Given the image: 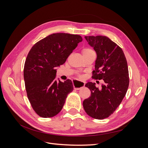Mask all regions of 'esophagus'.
<instances>
[{
    "instance_id": "esophagus-1",
    "label": "esophagus",
    "mask_w": 148,
    "mask_h": 148,
    "mask_svg": "<svg viewBox=\"0 0 148 148\" xmlns=\"http://www.w3.org/2000/svg\"><path fill=\"white\" fill-rule=\"evenodd\" d=\"M73 88L76 90H79L80 88H82L84 86L85 83L84 82H79V81H74L73 82Z\"/></svg>"
}]
</instances>
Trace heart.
Returning a JSON list of instances; mask_svg holds the SVG:
<instances>
[{"instance_id": "heart-1", "label": "heart", "mask_w": 148, "mask_h": 148, "mask_svg": "<svg viewBox=\"0 0 148 148\" xmlns=\"http://www.w3.org/2000/svg\"><path fill=\"white\" fill-rule=\"evenodd\" d=\"M91 51V49H87V48H85V49H83L82 53H85V52H88V51ZM80 77H82V76H80Z\"/></svg>"}]
</instances>
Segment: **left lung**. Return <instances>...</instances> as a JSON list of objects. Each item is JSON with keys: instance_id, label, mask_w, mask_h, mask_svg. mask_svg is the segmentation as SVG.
Returning a JSON list of instances; mask_svg holds the SVG:
<instances>
[{"instance_id": "left-lung-1", "label": "left lung", "mask_w": 148, "mask_h": 148, "mask_svg": "<svg viewBox=\"0 0 148 148\" xmlns=\"http://www.w3.org/2000/svg\"><path fill=\"white\" fill-rule=\"evenodd\" d=\"M84 38L97 54L92 78L103 79L105 83L101 89L96 88L95 83L85 84L90 89L91 96L83 101V106L90 117L104 119L114 113L127 93L129 85L127 62L122 49L109 38Z\"/></svg>"}]
</instances>
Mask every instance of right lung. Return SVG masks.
<instances>
[{"mask_svg":"<svg viewBox=\"0 0 148 148\" xmlns=\"http://www.w3.org/2000/svg\"><path fill=\"white\" fill-rule=\"evenodd\" d=\"M82 40L79 35L54 33L40 40L29 51L23 70L25 88L31 106L40 117L59 114L73 91L70 79L63 83L56 78V69L65 63Z\"/></svg>","mask_w":148,"mask_h":148,"instance_id":"add662e5","label":"right lung"}]
</instances>
